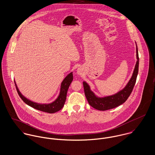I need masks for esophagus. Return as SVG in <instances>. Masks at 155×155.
<instances>
[{
	"label": "esophagus",
	"instance_id": "esophagus-1",
	"mask_svg": "<svg viewBox=\"0 0 155 155\" xmlns=\"http://www.w3.org/2000/svg\"><path fill=\"white\" fill-rule=\"evenodd\" d=\"M77 74H79V75H81L82 74V71H81V69H80V68H78L77 69Z\"/></svg>",
	"mask_w": 155,
	"mask_h": 155
}]
</instances>
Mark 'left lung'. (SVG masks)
I'll use <instances>...</instances> for the list:
<instances>
[{"label": "left lung", "instance_id": "left-lung-1", "mask_svg": "<svg viewBox=\"0 0 155 155\" xmlns=\"http://www.w3.org/2000/svg\"><path fill=\"white\" fill-rule=\"evenodd\" d=\"M136 57L137 60L131 78L124 88L114 94L104 97H99L91 90L90 86L88 85V84L86 81H83V83L84 89V93L87 100L90 106L97 110H106L120 106L127 100L136 84L138 72L139 58L137 44Z\"/></svg>", "mask_w": 155, "mask_h": 155}]
</instances>
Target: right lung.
<instances>
[{"instance_id":"1","label":"right lung","mask_w":155,"mask_h":155,"mask_svg":"<svg viewBox=\"0 0 155 155\" xmlns=\"http://www.w3.org/2000/svg\"><path fill=\"white\" fill-rule=\"evenodd\" d=\"M72 80H73V74H72V72H71L68 75L66 76V77L62 81L61 84L59 94L58 97L53 102L49 103H37L27 99L20 92L16 84L15 81H15V84L19 96L22 99V100L27 104H28V106L35 108L37 110H41L45 112H48L49 114H53L60 110L64 106V104L67 99V91Z\"/></svg>"}]
</instances>
